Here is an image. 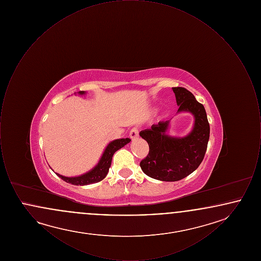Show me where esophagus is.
<instances>
[{
  "mask_svg": "<svg viewBox=\"0 0 261 261\" xmlns=\"http://www.w3.org/2000/svg\"><path fill=\"white\" fill-rule=\"evenodd\" d=\"M129 136L131 138V140H136L137 138L139 137V130L137 129V128H133V129H131V131H130V133H129Z\"/></svg>",
  "mask_w": 261,
  "mask_h": 261,
  "instance_id": "esophagus-1",
  "label": "esophagus"
}]
</instances>
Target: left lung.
Masks as SVG:
<instances>
[{
    "label": "left lung",
    "mask_w": 261,
    "mask_h": 261,
    "mask_svg": "<svg viewBox=\"0 0 261 261\" xmlns=\"http://www.w3.org/2000/svg\"><path fill=\"white\" fill-rule=\"evenodd\" d=\"M177 113L189 112L194 126L184 137L168 135L170 120L160 121L140 132L149 144V154L140 166L149 177L165 182L179 181L193 173L202 162L210 140V123L204 107L185 88L173 87Z\"/></svg>",
    "instance_id": "obj_1"
}]
</instances>
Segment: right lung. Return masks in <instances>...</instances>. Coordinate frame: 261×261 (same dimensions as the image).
Listing matches in <instances>:
<instances>
[{"instance_id": "add662e5", "label": "right lung", "mask_w": 261, "mask_h": 261, "mask_svg": "<svg viewBox=\"0 0 261 261\" xmlns=\"http://www.w3.org/2000/svg\"><path fill=\"white\" fill-rule=\"evenodd\" d=\"M77 93H78V95L86 94L85 91H79ZM130 141L131 140L129 138H122V139H117V140H113L112 142H110L109 145L103 150L96 166H94L91 170H89L86 173L79 175V176H74V177H66V176L61 175V174H56L66 183L76 185V186H85V185H90L93 183H98L102 179H105L106 176L109 173V169L111 167L112 156H113L114 152L117 151L118 149L123 148L125 145L130 143Z\"/></svg>"}]
</instances>
